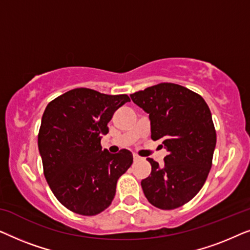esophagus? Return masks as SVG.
<instances>
[{
	"label": "esophagus",
	"instance_id": "esophagus-1",
	"mask_svg": "<svg viewBox=\"0 0 250 250\" xmlns=\"http://www.w3.org/2000/svg\"><path fill=\"white\" fill-rule=\"evenodd\" d=\"M133 159H134V162H139V160L141 158H140L138 155H133Z\"/></svg>",
	"mask_w": 250,
	"mask_h": 250
}]
</instances>
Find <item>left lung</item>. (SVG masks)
<instances>
[{"label": "left lung", "mask_w": 250, "mask_h": 250, "mask_svg": "<svg viewBox=\"0 0 250 250\" xmlns=\"http://www.w3.org/2000/svg\"><path fill=\"white\" fill-rule=\"evenodd\" d=\"M131 99L149 114L151 139H163L168 151L164 166L148 158L151 173L141 181L143 193L160 209L183 206L203 188L213 162L216 131L209 107L199 94L173 83L146 87Z\"/></svg>", "instance_id": "8db88e82"}]
</instances>
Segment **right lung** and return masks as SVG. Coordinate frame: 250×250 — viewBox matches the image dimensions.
I'll use <instances>...</instances> for the list:
<instances>
[{
	"instance_id": "right-lung-1",
	"label": "right lung",
	"mask_w": 250,
	"mask_h": 250,
	"mask_svg": "<svg viewBox=\"0 0 250 250\" xmlns=\"http://www.w3.org/2000/svg\"><path fill=\"white\" fill-rule=\"evenodd\" d=\"M128 95L74 88L50 102L39 132L44 176L58 200L74 213L93 216L110 206L117 181L133 163L131 151L102 150L101 135Z\"/></svg>"
}]
</instances>
